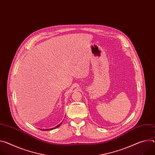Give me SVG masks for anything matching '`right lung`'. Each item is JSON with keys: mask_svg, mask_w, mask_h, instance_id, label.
I'll return each mask as SVG.
<instances>
[{"mask_svg": "<svg viewBox=\"0 0 155 155\" xmlns=\"http://www.w3.org/2000/svg\"><path fill=\"white\" fill-rule=\"evenodd\" d=\"M62 123H61L60 124L58 125L57 126H55V127H54V128H52V129H41V130H52V129H56V128L59 127H60V126H61V125L62 124Z\"/></svg>", "mask_w": 155, "mask_h": 155, "instance_id": "obj_1", "label": "right lung"}]
</instances>
